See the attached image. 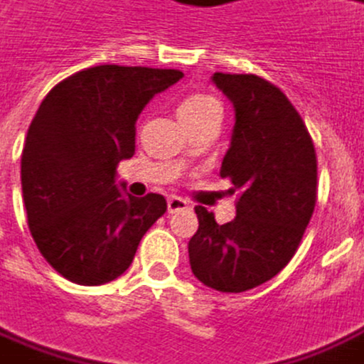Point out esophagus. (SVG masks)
I'll use <instances>...</instances> for the list:
<instances>
[{
    "label": "esophagus",
    "instance_id": "34e87169",
    "mask_svg": "<svg viewBox=\"0 0 364 364\" xmlns=\"http://www.w3.org/2000/svg\"><path fill=\"white\" fill-rule=\"evenodd\" d=\"M188 208H190V204H188L184 198H180V196H172V198H168V212H170V214L188 210Z\"/></svg>",
    "mask_w": 364,
    "mask_h": 364
}]
</instances>
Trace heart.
Masks as SVG:
<instances>
[{"mask_svg":"<svg viewBox=\"0 0 364 364\" xmlns=\"http://www.w3.org/2000/svg\"><path fill=\"white\" fill-rule=\"evenodd\" d=\"M178 116L188 128H194L210 118H222L220 102L210 94H190L178 104Z\"/></svg>","mask_w":364,"mask_h":364,"instance_id":"obj_1","label":"heart"}]
</instances>
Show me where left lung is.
<instances>
[{
	"label": "left lung",
	"mask_w": 364,
	"mask_h": 364,
	"mask_svg": "<svg viewBox=\"0 0 364 364\" xmlns=\"http://www.w3.org/2000/svg\"><path fill=\"white\" fill-rule=\"evenodd\" d=\"M234 104L232 142L220 176L238 190L236 218L218 224L196 206L188 255L194 277L220 292H245L277 277L301 245L316 204V152L301 114L255 74L212 75Z\"/></svg>",
	"instance_id": "1"
}]
</instances>
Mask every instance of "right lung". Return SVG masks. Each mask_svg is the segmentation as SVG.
Wrapping results in <instances>:
<instances>
[{
    "mask_svg": "<svg viewBox=\"0 0 364 364\" xmlns=\"http://www.w3.org/2000/svg\"><path fill=\"white\" fill-rule=\"evenodd\" d=\"M182 75L106 63L65 77L41 102L21 154V190L29 232L63 279H118L168 208L162 194H122L116 168L134 156L144 106Z\"/></svg>",
    "mask_w": 364,
    "mask_h": 364,
    "instance_id": "add662e5",
    "label": "right lung"
}]
</instances>
